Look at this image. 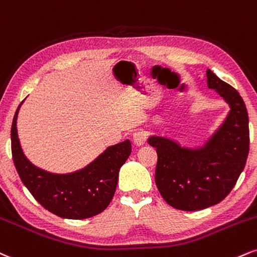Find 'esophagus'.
I'll list each match as a JSON object with an SVG mask.
<instances>
[{
  "label": "esophagus",
  "instance_id": "34e87169",
  "mask_svg": "<svg viewBox=\"0 0 257 257\" xmlns=\"http://www.w3.org/2000/svg\"><path fill=\"white\" fill-rule=\"evenodd\" d=\"M134 143L135 146L142 147L147 143V134L144 131H138L134 134Z\"/></svg>",
  "mask_w": 257,
  "mask_h": 257
}]
</instances>
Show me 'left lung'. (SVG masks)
<instances>
[{
	"label": "left lung",
	"instance_id": "obj_1",
	"mask_svg": "<svg viewBox=\"0 0 257 257\" xmlns=\"http://www.w3.org/2000/svg\"><path fill=\"white\" fill-rule=\"evenodd\" d=\"M207 84L230 105L225 121L200 148H184L166 137L148 140L156 148L155 183L170 206L201 210L221 202L236 185L249 154V117L243 98L207 69Z\"/></svg>",
	"mask_w": 257,
	"mask_h": 257
}]
</instances>
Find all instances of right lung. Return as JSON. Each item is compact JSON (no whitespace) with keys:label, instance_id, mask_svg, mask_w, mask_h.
Returning <instances> with one entry per match:
<instances>
[{"label":"right lung","instance_id":"1","mask_svg":"<svg viewBox=\"0 0 257 257\" xmlns=\"http://www.w3.org/2000/svg\"><path fill=\"white\" fill-rule=\"evenodd\" d=\"M20 105L12 123V155L21 182L36 201L65 219H86L103 212L116 190L120 168L131 154V142L126 140L107 148L91 164L73 173H50L36 167L24 155L17 130Z\"/></svg>","mask_w":257,"mask_h":257}]
</instances>
